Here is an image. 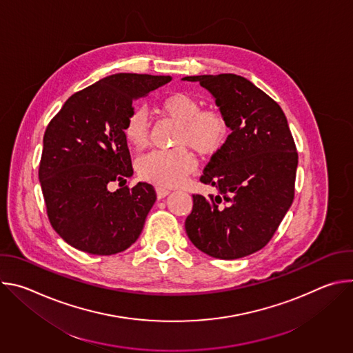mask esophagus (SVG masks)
<instances>
[{
	"label": "esophagus",
	"mask_w": 353,
	"mask_h": 353,
	"mask_svg": "<svg viewBox=\"0 0 353 353\" xmlns=\"http://www.w3.org/2000/svg\"><path fill=\"white\" fill-rule=\"evenodd\" d=\"M170 194V190H168V188H165V187H157V195H158V198L161 199V198H165L166 195H169Z\"/></svg>",
	"instance_id": "obj_1"
}]
</instances>
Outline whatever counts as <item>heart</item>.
<instances>
[{
  "label": "heart",
  "mask_w": 353,
  "mask_h": 353,
  "mask_svg": "<svg viewBox=\"0 0 353 353\" xmlns=\"http://www.w3.org/2000/svg\"><path fill=\"white\" fill-rule=\"evenodd\" d=\"M158 112L180 123L170 150H154L137 162L138 176L159 187H176L194 169V159L183 146L191 148L199 158L219 154L230 135L228 119L216 109H201L199 100L185 92L165 94L157 103ZM127 143L141 150L149 142V121L141 109L132 110L123 128Z\"/></svg>",
  "instance_id": "heart-1"
}]
</instances>
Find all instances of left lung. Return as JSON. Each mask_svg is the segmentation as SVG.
Masks as SVG:
<instances>
[{
  "label": "left lung",
  "instance_id": "left-lung-1",
  "mask_svg": "<svg viewBox=\"0 0 353 353\" xmlns=\"http://www.w3.org/2000/svg\"><path fill=\"white\" fill-rule=\"evenodd\" d=\"M211 92L230 135L199 181L216 194H194L185 219L191 243L203 253L236 260L272 239L294 196L297 152L281 106L234 74L184 77Z\"/></svg>",
  "mask_w": 353,
  "mask_h": 353
}]
</instances>
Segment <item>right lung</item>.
<instances>
[{
	"instance_id": "right-lung-1",
	"label": "right lung",
	"mask_w": 353,
	"mask_h": 353,
	"mask_svg": "<svg viewBox=\"0 0 353 353\" xmlns=\"http://www.w3.org/2000/svg\"><path fill=\"white\" fill-rule=\"evenodd\" d=\"M169 75L114 74L74 93L48 123L39 180L53 229L70 245L94 256L127 250L139 237L157 199L132 176L124 124L135 99L170 82ZM112 182L122 187L110 192Z\"/></svg>"
}]
</instances>
